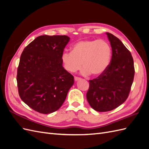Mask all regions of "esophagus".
I'll use <instances>...</instances> for the list:
<instances>
[{"mask_svg": "<svg viewBox=\"0 0 149 149\" xmlns=\"http://www.w3.org/2000/svg\"><path fill=\"white\" fill-rule=\"evenodd\" d=\"M81 79V78H78V77H74V81H79Z\"/></svg>", "mask_w": 149, "mask_h": 149, "instance_id": "1", "label": "esophagus"}]
</instances>
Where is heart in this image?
<instances>
[{
  "mask_svg": "<svg viewBox=\"0 0 149 149\" xmlns=\"http://www.w3.org/2000/svg\"><path fill=\"white\" fill-rule=\"evenodd\" d=\"M112 56V48L104 40H83L76 42L71 52H65L61 60L65 69L74 73L83 66V76L92 74L94 76L102 74L109 66Z\"/></svg>",
  "mask_w": 149,
  "mask_h": 149,
  "instance_id": "1",
  "label": "heart"
}]
</instances>
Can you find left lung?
<instances>
[{"label":"left lung","mask_w":149,"mask_h":149,"mask_svg":"<svg viewBox=\"0 0 149 149\" xmlns=\"http://www.w3.org/2000/svg\"><path fill=\"white\" fill-rule=\"evenodd\" d=\"M106 35L112 48L111 63L104 73L89 80L86 94L89 105L99 112L112 111L125 101L135 73L131 53L118 38Z\"/></svg>","instance_id":"1"}]
</instances>
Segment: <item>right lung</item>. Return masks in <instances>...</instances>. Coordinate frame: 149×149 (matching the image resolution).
Listing matches in <instances>:
<instances>
[{"mask_svg":"<svg viewBox=\"0 0 149 149\" xmlns=\"http://www.w3.org/2000/svg\"><path fill=\"white\" fill-rule=\"evenodd\" d=\"M70 40L66 35L39 36L20 56L17 76L19 96L40 113L49 114L60 109L74 84V77L61 60Z\"/></svg>","mask_w":149,"mask_h":149,"instance_id":"right-lung-1","label":"right lung"}]
</instances>
